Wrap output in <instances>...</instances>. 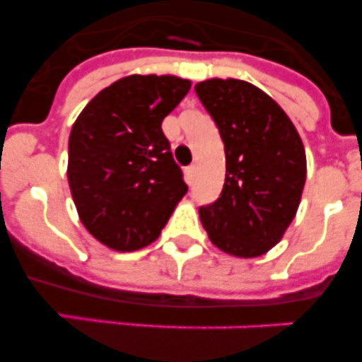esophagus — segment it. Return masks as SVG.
Here are the masks:
<instances>
[{"label":"esophagus","mask_w":362,"mask_h":362,"mask_svg":"<svg viewBox=\"0 0 362 362\" xmlns=\"http://www.w3.org/2000/svg\"><path fill=\"white\" fill-rule=\"evenodd\" d=\"M194 177H196V165L187 166V168H185V179H187V183H194Z\"/></svg>","instance_id":"esophagus-1"}]
</instances>
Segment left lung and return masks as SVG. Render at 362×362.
Listing matches in <instances>:
<instances>
[{
    "mask_svg": "<svg viewBox=\"0 0 362 362\" xmlns=\"http://www.w3.org/2000/svg\"><path fill=\"white\" fill-rule=\"evenodd\" d=\"M196 94L216 121L226 156L223 192L201 206V223L226 254H267L299 209L306 181L303 141L283 108L252 83L206 79Z\"/></svg>",
    "mask_w": 362,
    "mask_h": 362,
    "instance_id": "8db88e82",
    "label": "left lung"
}]
</instances>
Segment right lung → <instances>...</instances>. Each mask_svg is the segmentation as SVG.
Wrapping results in <instances>:
<instances>
[{
    "mask_svg": "<svg viewBox=\"0 0 362 362\" xmlns=\"http://www.w3.org/2000/svg\"><path fill=\"white\" fill-rule=\"evenodd\" d=\"M192 83L127 76L83 108L69 139V185L79 219L98 241L134 252L159 238L188 187L161 123Z\"/></svg>",
    "mask_w": 362,
    "mask_h": 362,
    "instance_id": "add662e5",
    "label": "right lung"
}]
</instances>
